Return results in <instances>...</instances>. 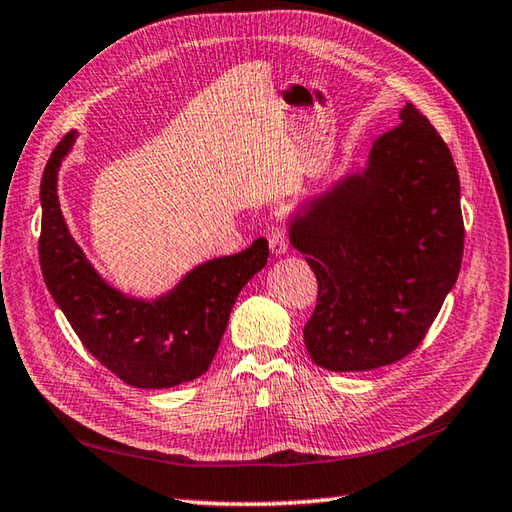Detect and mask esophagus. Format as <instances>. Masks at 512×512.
<instances>
[{
	"mask_svg": "<svg viewBox=\"0 0 512 512\" xmlns=\"http://www.w3.org/2000/svg\"><path fill=\"white\" fill-rule=\"evenodd\" d=\"M269 249H271V254H276V256H285L289 252V238H287L283 227L274 225L269 229Z\"/></svg>",
	"mask_w": 512,
	"mask_h": 512,
	"instance_id": "34e87169",
	"label": "esophagus"
}]
</instances>
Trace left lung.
Listing matches in <instances>:
<instances>
[{"mask_svg":"<svg viewBox=\"0 0 512 512\" xmlns=\"http://www.w3.org/2000/svg\"><path fill=\"white\" fill-rule=\"evenodd\" d=\"M347 172L289 218V241L318 278L305 325L311 360L371 371L422 342L460 274L464 221L451 150L413 103Z\"/></svg>","mask_w":512,"mask_h":512,"instance_id":"1","label":"left lung"}]
</instances>
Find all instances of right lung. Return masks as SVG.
I'll use <instances>...</instances> for the list:
<instances>
[{"label": "right lung", "mask_w": 512, "mask_h": 512, "mask_svg": "<svg viewBox=\"0 0 512 512\" xmlns=\"http://www.w3.org/2000/svg\"><path fill=\"white\" fill-rule=\"evenodd\" d=\"M79 137L70 130L41 176L39 263L46 287L92 356L125 384L170 389L203 375L216 356L241 289L267 265L265 238L194 269L170 291L134 298L92 267L61 214L57 176Z\"/></svg>", "instance_id": "add662e5"}]
</instances>
